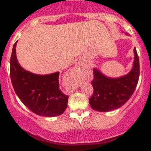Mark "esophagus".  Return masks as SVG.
Returning a JSON list of instances; mask_svg holds the SVG:
<instances>
[{
	"mask_svg": "<svg viewBox=\"0 0 151 151\" xmlns=\"http://www.w3.org/2000/svg\"><path fill=\"white\" fill-rule=\"evenodd\" d=\"M80 71H81V70H80V67H79V66H76V67L73 69L74 73H75V74H79V72H80Z\"/></svg>",
	"mask_w": 151,
	"mask_h": 151,
	"instance_id": "1",
	"label": "esophagus"
}]
</instances>
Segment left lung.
Returning <instances> with one entry per match:
<instances>
[{
	"label": "left lung",
	"instance_id": "1",
	"mask_svg": "<svg viewBox=\"0 0 151 151\" xmlns=\"http://www.w3.org/2000/svg\"><path fill=\"white\" fill-rule=\"evenodd\" d=\"M133 67L127 75L117 79L105 77L93 70L91 81L93 92L89 101L91 108L97 111L106 112L120 108L129 100L136 89L140 75L139 58L136 47Z\"/></svg>",
	"mask_w": 151,
	"mask_h": 151
}]
</instances>
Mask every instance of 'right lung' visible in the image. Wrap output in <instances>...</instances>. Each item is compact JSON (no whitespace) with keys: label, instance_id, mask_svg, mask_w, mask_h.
<instances>
[{"label":"right lung","instance_id":"add662e5","mask_svg":"<svg viewBox=\"0 0 151 151\" xmlns=\"http://www.w3.org/2000/svg\"><path fill=\"white\" fill-rule=\"evenodd\" d=\"M13 45L10 60V75L17 96L31 111L52 117L61 115L67 106L69 96L60 89V72L37 75L26 71L19 65Z\"/></svg>","mask_w":151,"mask_h":151}]
</instances>
